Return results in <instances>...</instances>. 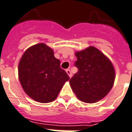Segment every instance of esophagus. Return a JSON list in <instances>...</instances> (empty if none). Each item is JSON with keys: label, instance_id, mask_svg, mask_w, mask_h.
I'll return each mask as SVG.
<instances>
[{"label": "esophagus", "instance_id": "esophagus-1", "mask_svg": "<svg viewBox=\"0 0 132 132\" xmlns=\"http://www.w3.org/2000/svg\"><path fill=\"white\" fill-rule=\"evenodd\" d=\"M66 72L68 73V75H69V77H72V73H71V71L70 69H67V70H66Z\"/></svg>", "mask_w": 132, "mask_h": 132}]
</instances>
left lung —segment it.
<instances>
[{"instance_id":"1","label":"left lung","mask_w":132,"mask_h":132,"mask_svg":"<svg viewBox=\"0 0 132 132\" xmlns=\"http://www.w3.org/2000/svg\"><path fill=\"white\" fill-rule=\"evenodd\" d=\"M77 72L70 79L71 88L79 100L94 103L108 94L115 79L112 62L100 50L89 46L75 53Z\"/></svg>"}]
</instances>
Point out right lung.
Returning a JSON list of instances; mask_svg holds the SVG:
<instances>
[{
  "mask_svg": "<svg viewBox=\"0 0 132 132\" xmlns=\"http://www.w3.org/2000/svg\"><path fill=\"white\" fill-rule=\"evenodd\" d=\"M18 77L23 90L40 103L55 100L70 77L60 68V61L45 43L30 47L23 53L18 64Z\"/></svg>",
  "mask_w": 132,
  "mask_h": 132,
  "instance_id": "obj_1",
  "label": "right lung"
}]
</instances>
